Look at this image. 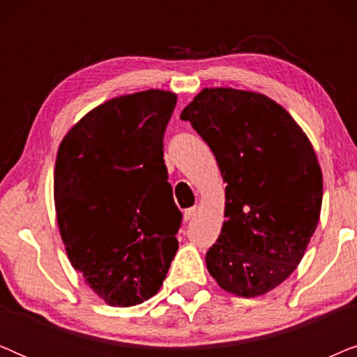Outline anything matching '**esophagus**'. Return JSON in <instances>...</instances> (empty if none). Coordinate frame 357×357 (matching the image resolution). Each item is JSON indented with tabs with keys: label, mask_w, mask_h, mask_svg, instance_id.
<instances>
[{
	"label": "esophagus",
	"mask_w": 357,
	"mask_h": 357,
	"mask_svg": "<svg viewBox=\"0 0 357 357\" xmlns=\"http://www.w3.org/2000/svg\"><path fill=\"white\" fill-rule=\"evenodd\" d=\"M197 213H198V209L195 208V206L185 209V211H183V219H185V221H192V219L197 216Z\"/></svg>",
	"instance_id": "1"
}]
</instances>
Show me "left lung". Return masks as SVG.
<instances>
[{"label": "left lung", "mask_w": 357, "mask_h": 357, "mask_svg": "<svg viewBox=\"0 0 357 357\" xmlns=\"http://www.w3.org/2000/svg\"><path fill=\"white\" fill-rule=\"evenodd\" d=\"M226 182V206L206 268L237 297L266 294L299 265L320 219L324 178L304 130L260 92L204 87L185 107Z\"/></svg>", "instance_id": "left-lung-1"}]
</instances>
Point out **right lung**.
Returning a JSON list of instances; mask_svg holds the SVG:
<instances>
[{
	"mask_svg": "<svg viewBox=\"0 0 357 357\" xmlns=\"http://www.w3.org/2000/svg\"><path fill=\"white\" fill-rule=\"evenodd\" d=\"M177 94L149 89L97 105L60 143L53 175L56 222L71 266L112 307L160 289L178 250L182 213L164 164Z\"/></svg>",
	"mask_w": 357,
	"mask_h": 357,
	"instance_id": "add662e5",
	"label": "right lung"
}]
</instances>
